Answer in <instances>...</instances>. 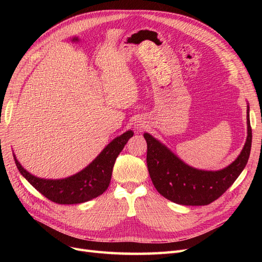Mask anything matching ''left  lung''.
<instances>
[{
	"label": "left lung",
	"mask_w": 262,
	"mask_h": 262,
	"mask_svg": "<svg viewBox=\"0 0 262 262\" xmlns=\"http://www.w3.org/2000/svg\"><path fill=\"white\" fill-rule=\"evenodd\" d=\"M248 136L239 156L219 171L194 169L173 155L148 133L147 169L156 190L166 199L184 205H207L215 201L231 187L248 162L251 148V126L247 109Z\"/></svg>",
	"instance_id": "obj_1"
}]
</instances>
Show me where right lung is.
<instances>
[{"mask_svg":"<svg viewBox=\"0 0 262 262\" xmlns=\"http://www.w3.org/2000/svg\"><path fill=\"white\" fill-rule=\"evenodd\" d=\"M131 137L133 132L126 131L116 138L85 169L66 179L51 180L35 177L21 167L15 156L14 160L21 175L47 199L59 204L83 203L106 191L112 179L116 158Z\"/></svg>","mask_w":262,"mask_h":262,"instance_id":"1","label":"right lung"}]
</instances>
